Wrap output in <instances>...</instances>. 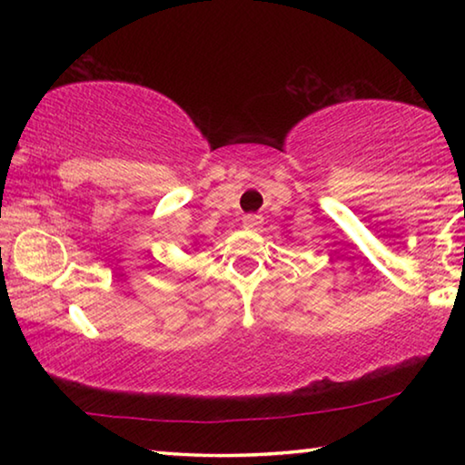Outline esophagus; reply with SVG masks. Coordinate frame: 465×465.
<instances>
[{
  "label": "esophagus",
  "mask_w": 465,
  "mask_h": 465,
  "mask_svg": "<svg viewBox=\"0 0 465 465\" xmlns=\"http://www.w3.org/2000/svg\"><path fill=\"white\" fill-rule=\"evenodd\" d=\"M242 225L246 227V230H258V227L262 225V217L261 215H246L242 219Z\"/></svg>",
  "instance_id": "34e87169"
}]
</instances>
